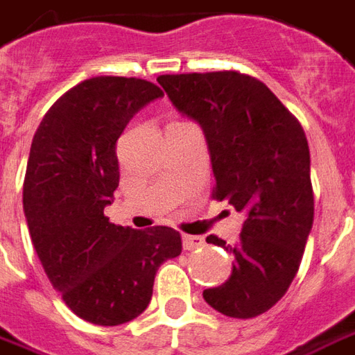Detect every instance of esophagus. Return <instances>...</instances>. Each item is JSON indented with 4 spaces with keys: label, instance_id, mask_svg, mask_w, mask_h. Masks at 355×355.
Masks as SVG:
<instances>
[{
    "label": "esophagus",
    "instance_id": "34e87169",
    "mask_svg": "<svg viewBox=\"0 0 355 355\" xmlns=\"http://www.w3.org/2000/svg\"><path fill=\"white\" fill-rule=\"evenodd\" d=\"M205 244L203 236H196V234H182V246L184 250H198Z\"/></svg>",
    "mask_w": 355,
    "mask_h": 355
}]
</instances>
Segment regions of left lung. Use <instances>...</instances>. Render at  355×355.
I'll use <instances>...</instances> for the list:
<instances>
[{
  "instance_id": "8db88e82",
  "label": "left lung",
  "mask_w": 355,
  "mask_h": 355,
  "mask_svg": "<svg viewBox=\"0 0 355 355\" xmlns=\"http://www.w3.org/2000/svg\"><path fill=\"white\" fill-rule=\"evenodd\" d=\"M173 105L198 121L211 153L213 200L244 213L232 275L203 300L219 313L252 319L294 281L313 225L309 146L300 121L261 80L238 71L161 74Z\"/></svg>"
}]
</instances>
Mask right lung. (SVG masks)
Returning <instances> with one entry per match:
<instances>
[{
	"mask_svg": "<svg viewBox=\"0 0 355 355\" xmlns=\"http://www.w3.org/2000/svg\"><path fill=\"white\" fill-rule=\"evenodd\" d=\"M153 83L94 76L49 107L32 138L22 207L49 282L84 321L115 327L148 307L159 265L182 252L171 227L109 223L119 186L117 140L138 109L161 98Z\"/></svg>",
	"mask_w": 355,
	"mask_h": 355,
	"instance_id": "right-lung-1",
	"label": "right lung"
}]
</instances>
